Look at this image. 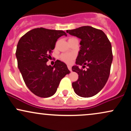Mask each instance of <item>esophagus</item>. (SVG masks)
Here are the masks:
<instances>
[{
  "mask_svg": "<svg viewBox=\"0 0 131 131\" xmlns=\"http://www.w3.org/2000/svg\"><path fill=\"white\" fill-rule=\"evenodd\" d=\"M68 70L70 71H71V67L70 65H68Z\"/></svg>",
  "mask_w": 131,
  "mask_h": 131,
  "instance_id": "1",
  "label": "esophagus"
}]
</instances>
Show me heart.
I'll return each mask as SVG.
<instances>
[{
    "instance_id": "heart-1",
    "label": "heart",
    "mask_w": 131,
    "mask_h": 131,
    "mask_svg": "<svg viewBox=\"0 0 131 131\" xmlns=\"http://www.w3.org/2000/svg\"><path fill=\"white\" fill-rule=\"evenodd\" d=\"M73 39V38H70V39ZM60 58L61 60L63 61L64 62L67 63H70L71 62V61L74 59V55L71 53H64L61 55Z\"/></svg>"
}]
</instances>
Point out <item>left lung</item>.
Returning <instances> with one entry per match:
<instances>
[{
    "label": "left lung",
    "mask_w": 131,
    "mask_h": 131,
    "mask_svg": "<svg viewBox=\"0 0 131 131\" xmlns=\"http://www.w3.org/2000/svg\"><path fill=\"white\" fill-rule=\"evenodd\" d=\"M67 32L81 39L80 50L72 71L77 73L78 79L72 83L74 91L82 97H91L106 84L113 61L112 45L102 30L85 26ZM79 66L88 67L81 70Z\"/></svg>",
    "instance_id": "left-lung-1"
}]
</instances>
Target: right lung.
Instances as JSON below:
<instances>
[{
  "instance_id": "1",
  "label": "right lung",
  "mask_w": 131,
  "mask_h": 131,
  "mask_svg": "<svg viewBox=\"0 0 131 131\" xmlns=\"http://www.w3.org/2000/svg\"><path fill=\"white\" fill-rule=\"evenodd\" d=\"M67 34L61 30L36 28L21 37L17 44L18 67L26 86L42 98L56 92L60 81L70 73L67 64L60 60L53 67L47 64L57 39Z\"/></svg>"
}]
</instances>
